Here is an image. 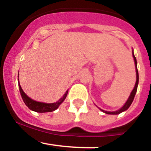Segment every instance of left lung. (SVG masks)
<instances>
[{"label": "left lung", "instance_id": "obj_1", "mask_svg": "<svg viewBox=\"0 0 151 151\" xmlns=\"http://www.w3.org/2000/svg\"><path fill=\"white\" fill-rule=\"evenodd\" d=\"M133 57H134V63H135V68H136V74H137V81H136V83H135V86H134V89L132 90V91L131 94H130L129 97V99H127V102L125 103V105H124V106L122 107L121 109L118 110L117 111H114V112H108V111H105V110H103L102 109H100L102 110V112H104V113H107V114H113V115H116V114H119V113H122V112L125 111V110H127L129 108V106L131 105V104L133 102V99L134 98V96H135V94H136L137 92V86H138V82H139V75H138V70H137V60H136V57H134V53H133Z\"/></svg>", "mask_w": 151, "mask_h": 151}]
</instances>
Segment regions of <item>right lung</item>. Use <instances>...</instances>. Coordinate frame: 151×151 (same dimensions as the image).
Here are the masks:
<instances>
[{
	"instance_id": "right-lung-1",
	"label": "right lung",
	"mask_w": 151,
	"mask_h": 151,
	"mask_svg": "<svg viewBox=\"0 0 151 151\" xmlns=\"http://www.w3.org/2000/svg\"><path fill=\"white\" fill-rule=\"evenodd\" d=\"M19 88L22 98L23 101H24V102L25 103V105L28 107L29 109L33 110V111H35V112H38V113L52 112L54 111V110H55L56 109H57L58 107L60 105V104L65 100V98H66L67 94H68V91H67L66 92H65V94H64V96H63L60 100L57 101V102H54V103H43V102H36V101L29 98L28 96L26 95V94L23 91V90L22 89L21 86H20L19 82Z\"/></svg>"
}]
</instances>
